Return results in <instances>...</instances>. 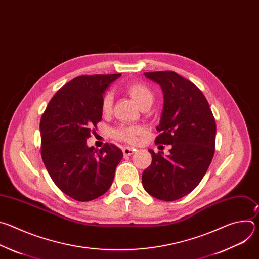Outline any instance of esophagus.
<instances>
[{"instance_id": "obj_1", "label": "esophagus", "mask_w": 259, "mask_h": 259, "mask_svg": "<svg viewBox=\"0 0 259 259\" xmlns=\"http://www.w3.org/2000/svg\"><path fill=\"white\" fill-rule=\"evenodd\" d=\"M123 154H124V156L125 157H128V156H131V155H133V153H134V149H132V147H123Z\"/></svg>"}]
</instances>
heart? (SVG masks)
<instances>
[{
    "label": "heart",
    "mask_w": 259,
    "mask_h": 259,
    "mask_svg": "<svg viewBox=\"0 0 259 259\" xmlns=\"http://www.w3.org/2000/svg\"><path fill=\"white\" fill-rule=\"evenodd\" d=\"M124 93H126L137 105L141 108L146 109L149 108L154 100V93L153 91L147 87L146 85L138 82L128 83L122 87ZM114 97L112 93H105L101 99V113L103 115H108L112 112L113 108ZM144 129L142 126L139 125H120L114 128L110 132L112 136L118 140L127 142V143H134L136 141L137 136L142 135Z\"/></svg>",
    "instance_id": "1"
}]
</instances>
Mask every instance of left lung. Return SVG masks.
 <instances>
[{
    "label": "left lung",
    "instance_id": "1",
    "mask_svg": "<svg viewBox=\"0 0 259 259\" xmlns=\"http://www.w3.org/2000/svg\"><path fill=\"white\" fill-rule=\"evenodd\" d=\"M164 93V108L156 144H171L169 155H152L142 173V186L151 196L175 201L194 191L201 182L215 152L216 124L202 91L174 71L144 72Z\"/></svg>",
    "mask_w": 259,
    "mask_h": 259
}]
</instances>
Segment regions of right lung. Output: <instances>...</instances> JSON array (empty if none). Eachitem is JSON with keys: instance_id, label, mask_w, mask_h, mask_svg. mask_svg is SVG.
I'll use <instances>...</instances> for the list:
<instances>
[{"instance_id": "obj_1", "label": "right lung", "mask_w": 259, "mask_h": 259, "mask_svg": "<svg viewBox=\"0 0 259 259\" xmlns=\"http://www.w3.org/2000/svg\"><path fill=\"white\" fill-rule=\"evenodd\" d=\"M121 76H80L62 86L49 101L40 122L44 165L65 195L80 202L92 201L110 188L123 158L118 146L104 143L88 147L92 127L100 122L104 90Z\"/></svg>"}]
</instances>
